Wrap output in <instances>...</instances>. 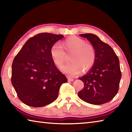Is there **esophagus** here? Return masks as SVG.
Masks as SVG:
<instances>
[{
    "label": "esophagus",
    "mask_w": 132,
    "mask_h": 132,
    "mask_svg": "<svg viewBox=\"0 0 132 132\" xmlns=\"http://www.w3.org/2000/svg\"><path fill=\"white\" fill-rule=\"evenodd\" d=\"M68 80L69 81H73V80H74V79H72V78H70L69 77H68Z\"/></svg>",
    "instance_id": "esophagus-1"
}]
</instances>
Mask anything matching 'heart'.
Here are the masks:
<instances>
[{
  "label": "heart",
  "instance_id": "1",
  "mask_svg": "<svg viewBox=\"0 0 132 132\" xmlns=\"http://www.w3.org/2000/svg\"><path fill=\"white\" fill-rule=\"evenodd\" d=\"M71 53L69 57L70 62L62 66L61 70L69 76H74L84 71L90 70L94 65L96 53L92 45L86 40L76 36H71L62 41L61 46L54 44L51 47L50 55L53 63L58 68L63 65L66 59V54Z\"/></svg>",
  "mask_w": 132,
  "mask_h": 132
}]
</instances>
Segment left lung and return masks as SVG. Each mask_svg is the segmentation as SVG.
Instances as JSON below:
<instances>
[{"label":"left lung","mask_w":132,"mask_h":132,"mask_svg":"<svg viewBox=\"0 0 132 132\" xmlns=\"http://www.w3.org/2000/svg\"><path fill=\"white\" fill-rule=\"evenodd\" d=\"M86 38L95 49L94 65L84 76L79 78L84 88L78 93L82 101L93 105H101L112 100L119 90L121 79L119 61L108 44L93 34H80Z\"/></svg>","instance_id":"obj_1"}]
</instances>
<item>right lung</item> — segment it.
I'll list each match as a JSON object with an SVG mask.
<instances>
[{"label": "right lung", "instance_id": "right-lung-1", "mask_svg": "<svg viewBox=\"0 0 132 132\" xmlns=\"http://www.w3.org/2000/svg\"><path fill=\"white\" fill-rule=\"evenodd\" d=\"M62 35L40 33L30 38L15 56L11 81L18 97L27 105L41 107L56 99L61 85L68 81L50 55Z\"/></svg>", "mask_w": 132, "mask_h": 132}]
</instances>
